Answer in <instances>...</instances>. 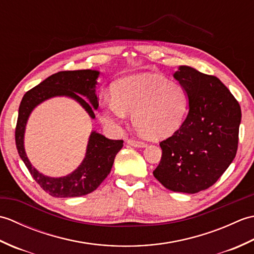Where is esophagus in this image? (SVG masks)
<instances>
[{"instance_id": "esophagus-1", "label": "esophagus", "mask_w": 254, "mask_h": 254, "mask_svg": "<svg viewBox=\"0 0 254 254\" xmlns=\"http://www.w3.org/2000/svg\"><path fill=\"white\" fill-rule=\"evenodd\" d=\"M127 144L131 145V146H133V147H137V148L146 147V143L141 142V141H135V139H128Z\"/></svg>"}]
</instances>
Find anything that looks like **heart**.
<instances>
[{
  "instance_id": "1",
  "label": "heart",
  "mask_w": 254,
  "mask_h": 254,
  "mask_svg": "<svg viewBox=\"0 0 254 254\" xmlns=\"http://www.w3.org/2000/svg\"><path fill=\"white\" fill-rule=\"evenodd\" d=\"M112 101L100 120L118 127L132 113L135 131L148 139H164L179 130L189 111V95L179 83L154 74H136L119 80L111 89Z\"/></svg>"
}]
</instances>
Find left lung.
<instances>
[{
    "mask_svg": "<svg viewBox=\"0 0 254 254\" xmlns=\"http://www.w3.org/2000/svg\"><path fill=\"white\" fill-rule=\"evenodd\" d=\"M174 77L189 95V112L181 127L159 145L163 156L154 177L174 192L194 194L212 187L238 148L241 109L220 80L188 65Z\"/></svg>",
    "mask_w": 254,
    "mask_h": 254,
    "instance_id": "8db88e82",
    "label": "left lung"
}]
</instances>
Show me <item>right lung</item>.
Masks as SVG:
<instances>
[{"label": "right lung", "mask_w": 254, "mask_h": 254, "mask_svg": "<svg viewBox=\"0 0 254 254\" xmlns=\"http://www.w3.org/2000/svg\"><path fill=\"white\" fill-rule=\"evenodd\" d=\"M99 75L100 72L96 69L58 72L27 91L21 99L15 131L16 147L32 178L52 196L77 197L95 191L110 174L116 155L123 147V141L109 139L97 131H91L85 157L77 168L66 176L49 177L37 170L27 157L24 145L27 122L37 106L55 97L75 100L91 119H95V110L99 107V97L96 93Z\"/></svg>", "instance_id": "right-lung-1"}]
</instances>
